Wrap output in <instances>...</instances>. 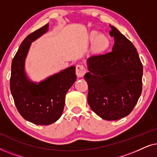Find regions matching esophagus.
I'll list each match as a JSON object with an SVG mask.
<instances>
[{
	"label": "esophagus",
	"mask_w": 157,
	"mask_h": 157,
	"mask_svg": "<svg viewBox=\"0 0 157 157\" xmlns=\"http://www.w3.org/2000/svg\"><path fill=\"white\" fill-rule=\"evenodd\" d=\"M86 73V68L83 65H78L76 68V74L78 77H82Z\"/></svg>",
	"instance_id": "34e87169"
}]
</instances>
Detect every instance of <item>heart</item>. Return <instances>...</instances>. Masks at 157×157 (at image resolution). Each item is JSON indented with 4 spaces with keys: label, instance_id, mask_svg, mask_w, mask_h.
<instances>
[{
    "label": "heart",
    "instance_id": "b5f03b06",
    "mask_svg": "<svg viewBox=\"0 0 157 157\" xmlns=\"http://www.w3.org/2000/svg\"><path fill=\"white\" fill-rule=\"evenodd\" d=\"M90 38L91 40H94V49L97 51H104L106 49L110 44V40L106 34H98V32L94 31L91 33Z\"/></svg>",
    "mask_w": 157,
    "mask_h": 157
}]
</instances>
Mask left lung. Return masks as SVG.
<instances>
[{"label": "left lung", "mask_w": 157, "mask_h": 157, "mask_svg": "<svg viewBox=\"0 0 157 157\" xmlns=\"http://www.w3.org/2000/svg\"><path fill=\"white\" fill-rule=\"evenodd\" d=\"M114 38L112 51L87 59L84 75L89 86L88 103L94 112L107 121L128 116L142 91L143 66L136 49L118 29L110 25Z\"/></svg>", "instance_id": "left-lung-1"}]
</instances>
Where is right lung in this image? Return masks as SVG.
<instances>
[{
  "mask_svg": "<svg viewBox=\"0 0 157 157\" xmlns=\"http://www.w3.org/2000/svg\"><path fill=\"white\" fill-rule=\"evenodd\" d=\"M48 23L29 34L21 43L12 61L10 88L18 112L38 125L54 123L63 113L65 96L76 80V67H68L39 83L31 81L25 72V60L31 43L46 33Z\"/></svg>",
  "mask_w": 157,
  "mask_h": 157,
  "instance_id": "right-lung-1",
  "label": "right lung"
}]
</instances>
